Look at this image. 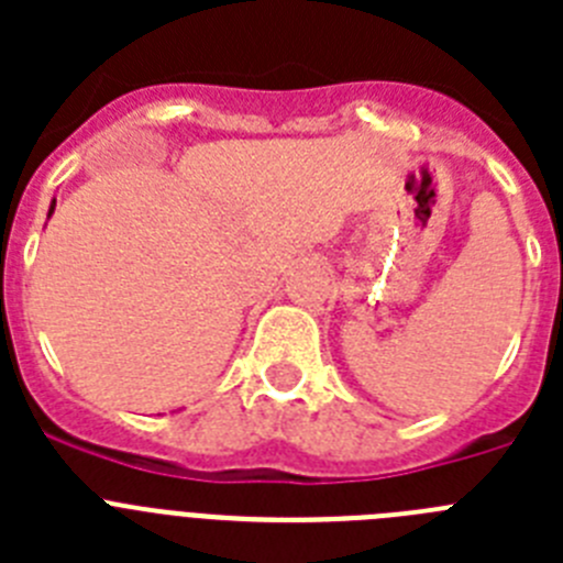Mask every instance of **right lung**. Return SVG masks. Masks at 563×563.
Wrapping results in <instances>:
<instances>
[{
	"label": "right lung",
	"instance_id": "1",
	"mask_svg": "<svg viewBox=\"0 0 563 563\" xmlns=\"http://www.w3.org/2000/svg\"><path fill=\"white\" fill-rule=\"evenodd\" d=\"M53 206H56V202H53ZM53 206H49V213H53Z\"/></svg>",
	"mask_w": 563,
	"mask_h": 563
}]
</instances>
